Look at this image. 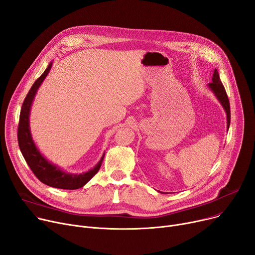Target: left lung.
<instances>
[{
    "mask_svg": "<svg viewBox=\"0 0 255 255\" xmlns=\"http://www.w3.org/2000/svg\"><path fill=\"white\" fill-rule=\"evenodd\" d=\"M208 87L210 88V91L215 95V97L217 98V100L219 101V103L221 104V106L223 107L224 111L227 113V126H228V129L230 128V124H231V108H230V101L227 95L226 89H224L223 84L220 81L219 78V74L217 72V70H214V74L212 77V82L208 84Z\"/></svg>",
    "mask_w": 255,
    "mask_h": 255,
    "instance_id": "obj_1",
    "label": "left lung"
}]
</instances>
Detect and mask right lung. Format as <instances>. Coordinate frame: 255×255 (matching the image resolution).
<instances>
[{
  "label": "right lung",
  "mask_w": 255,
  "mask_h": 255,
  "mask_svg": "<svg viewBox=\"0 0 255 255\" xmlns=\"http://www.w3.org/2000/svg\"><path fill=\"white\" fill-rule=\"evenodd\" d=\"M51 67L52 62H50L47 69L45 70L41 76L35 81V83L31 87V89H29L28 94L26 95L23 101L19 116V125L17 132L18 145L26 163L28 164V167L31 168L33 173L42 183L54 188L78 189L84 186L98 173V171L101 168L105 154H103L100 161L96 166L93 169L88 170L87 172L81 174L68 173L59 168L58 166H56V164L50 162L40 152L33 140L31 129H29V113H31V108L35 96L40 85L48 75Z\"/></svg>",
  "instance_id": "add662e5"
}]
</instances>
